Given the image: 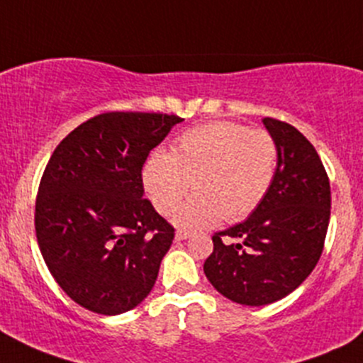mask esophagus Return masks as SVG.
<instances>
[{"label": "esophagus", "instance_id": "obj_1", "mask_svg": "<svg viewBox=\"0 0 363 363\" xmlns=\"http://www.w3.org/2000/svg\"><path fill=\"white\" fill-rule=\"evenodd\" d=\"M189 233L188 232H182V230H177V232H175V240H186V239H189Z\"/></svg>", "mask_w": 363, "mask_h": 363}]
</instances>
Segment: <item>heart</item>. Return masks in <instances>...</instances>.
<instances>
[{
  "instance_id": "heart-1",
  "label": "heart",
  "mask_w": 363,
  "mask_h": 363,
  "mask_svg": "<svg viewBox=\"0 0 363 363\" xmlns=\"http://www.w3.org/2000/svg\"><path fill=\"white\" fill-rule=\"evenodd\" d=\"M277 145L265 130L214 121L184 131L170 152L156 149L142 168V184L161 216H175L186 230H202L247 218L269 193L276 175Z\"/></svg>"
}]
</instances>
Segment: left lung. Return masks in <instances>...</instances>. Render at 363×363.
Instances as JSON below:
<instances>
[{
	"mask_svg": "<svg viewBox=\"0 0 363 363\" xmlns=\"http://www.w3.org/2000/svg\"><path fill=\"white\" fill-rule=\"evenodd\" d=\"M277 145L272 186L246 221L212 235L203 263L212 286L242 306H267L296 290L323 252L330 182L316 149L296 128L265 117ZM225 236L241 242L226 245Z\"/></svg>",
	"mask_w": 363,
	"mask_h": 363,
	"instance_id": "left-lung-1",
	"label": "left lung"
}]
</instances>
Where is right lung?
<instances>
[{
	"label": "right lung",
	"instance_id": "add662e5",
	"mask_svg": "<svg viewBox=\"0 0 363 363\" xmlns=\"http://www.w3.org/2000/svg\"><path fill=\"white\" fill-rule=\"evenodd\" d=\"M181 121L105 112L54 149L36 195V240L56 283L79 306L113 316L155 286L175 230L144 199L142 167Z\"/></svg>",
	"mask_w": 363,
	"mask_h": 363
}]
</instances>
